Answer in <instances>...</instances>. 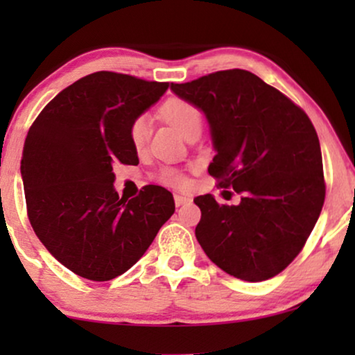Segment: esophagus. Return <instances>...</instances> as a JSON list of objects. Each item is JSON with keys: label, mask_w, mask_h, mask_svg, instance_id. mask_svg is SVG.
<instances>
[{"label": "esophagus", "mask_w": 355, "mask_h": 355, "mask_svg": "<svg viewBox=\"0 0 355 355\" xmlns=\"http://www.w3.org/2000/svg\"><path fill=\"white\" fill-rule=\"evenodd\" d=\"M189 202H191V198L186 197V196H179V193L174 196V203H176V207L186 205V203H189Z\"/></svg>", "instance_id": "esophagus-1"}]
</instances>
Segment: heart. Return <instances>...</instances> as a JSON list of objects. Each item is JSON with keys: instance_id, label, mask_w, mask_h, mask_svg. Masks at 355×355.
Wrapping results in <instances>:
<instances>
[{"instance_id": "obj_1", "label": "heart", "mask_w": 355, "mask_h": 355, "mask_svg": "<svg viewBox=\"0 0 355 355\" xmlns=\"http://www.w3.org/2000/svg\"><path fill=\"white\" fill-rule=\"evenodd\" d=\"M163 118L169 124L174 125L184 137L193 129L202 128V113L196 105L191 101L182 98H169L166 103L162 106ZM150 130H152V123L147 114H140L135 118L129 125V139L134 148H144L147 144ZM159 181L164 184H182L184 176L182 173L176 168H163L158 174Z\"/></svg>"}]
</instances>
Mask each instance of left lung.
I'll use <instances>...</instances> for the list:
<instances>
[{
    "label": "left lung",
    "mask_w": 355,
    "mask_h": 355,
    "mask_svg": "<svg viewBox=\"0 0 355 355\" xmlns=\"http://www.w3.org/2000/svg\"><path fill=\"white\" fill-rule=\"evenodd\" d=\"M203 111L216 155L208 173L241 193L220 205L193 198L202 211L196 237L208 259L234 278L270 279L302 250L324 202L322 150L309 116L288 96L244 69L171 84Z\"/></svg>",
    "instance_id": "left-lung-1"
}]
</instances>
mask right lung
Returning a JSON list of instances; mask_svg holds the SVG:
<instances>
[{
  "label": "right lung",
  "mask_w": 355,
  "mask_h": 355,
  "mask_svg": "<svg viewBox=\"0 0 355 355\" xmlns=\"http://www.w3.org/2000/svg\"><path fill=\"white\" fill-rule=\"evenodd\" d=\"M168 82L100 71L60 92L28 129L21 159L27 215L38 239L72 273L110 281L135 265L174 213L173 193L114 191L113 164H137L129 125Z\"/></svg>",
  "instance_id": "obj_1"
}]
</instances>
